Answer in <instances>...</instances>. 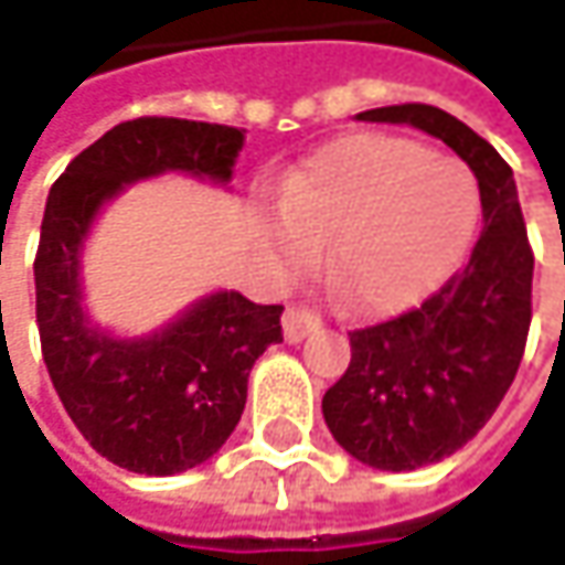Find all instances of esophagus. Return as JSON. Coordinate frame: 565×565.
Listing matches in <instances>:
<instances>
[{
  "label": "esophagus",
  "mask_w": 565,
  "mask_h": 565,
  "mask_svg": "<svg viewBox=\"0 0 565 565\" xmlns=\"http://www.w3.org/2000/svg\"><path fill=\"white\" fill-rule=\"evenodd\" d=\"M317 327H320V317L315 311H308V308H301V305H289L282 311V337H286V342H301Z\"/></svg>",
  "instance_id": "obj_1"
}]
</instances>
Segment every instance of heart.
Listing matches in <instances>:
<instances>
[{
	"label": "heart",
	"instance_id": "1",
	"mask_svg": "<svg viewBox=\"0 0 565 565\" xmlns=\"http://www.w3.org/2000/svg\"><path fill=\"white\" fill-rule=\"evenodd\" d=\"M478 213L466 163L399 135H352L289 179L270 254L295 273L327 242V273L361 311H396L459 260Z\"/></svg>",
	"mask_w": 565,
	"mask_h": 565
}]
</instances>
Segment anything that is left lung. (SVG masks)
Returning a JSON list of instances; mask_svg holds the SVG:
<instances>
[{"label": "left lung", "instance_id": "8db88e82", "mask_svg": "<svg viewBox=\"0 0 565 565\" xmlns=\"http://www.w3.org/2000/svg\"><path fill=\"white\" fill-rule=\"evenodd\" d=\"M415 125L452 147L481 188L484 228L468 264L418 308L352 330V361L323 396L337 444L383 471L452 456L490 422L532 327L534 254L510 163L466 121L427 103L359 113Z\"/></svg>", "mask_w": 565, "mask_h": 565}]
</instances>
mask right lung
I'll return each mask as SVG.
<instances>
[{"instance_id": "add662e5", "label": "right lung", "mask_w": 565, "mask_h": 565, "mask_svg": "<svg viewBox=\"0 0 565 565\" xmlns=\"http://www.w3.org/2000/svg\"><path fill=\"white\" fill-rule=\"evenodd\" d=\"M245 128L143 116L116 125L55 179L33 260L40 349L84 440L113 466L179 475L206 462L245 412L248 374L282 342V305L216 292L143 339H116L81 308V250L121 188L163 172L228 182Z\"/></svg>"}]
</instances>
